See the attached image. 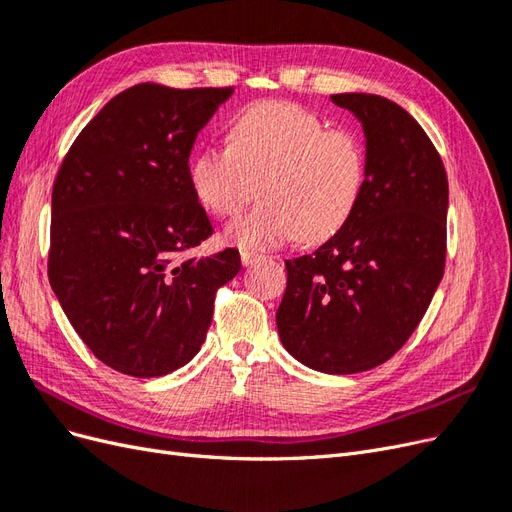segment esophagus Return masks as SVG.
I'll return each instance as SVG.
<instances>
[{"label": "esophagus", "instance_id": "34e87169", "mask_svg": "<svg viewBox=\"0 0 512 512\" xmlns=\"http://www.w3.org/2000/svg\"><path fill=\"white\" fill-rule=\"evenodd\" d=\"M262 256L260 254H254V252H241V262H243V267H252V265H256V262L260 260Z\"/></svg>", "mask_w": 512, "mask_h": 512}]
</instances>
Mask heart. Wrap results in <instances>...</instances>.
<instances>
[{
    "instance_id": "heart-1",
    "label": "heart",
    "mask_w": 512,
    "mask_h": 512,
    "mask_svg": "<svg viewBox=\"0 0 512 512\" xmlns=\"http://www.w3.org/2000/svg\"><path fill=\"white\" fill-rule=\"evenodd\" d=\"M367 181V149L352 128H327L294 102H260L241 111L228 145L198 151L190 185L198 203L228 218L256 194L262 203L232 220L224 239L245 252H265L299 239L335 237L359 209Z\"/></svg>"
}]
</instances>
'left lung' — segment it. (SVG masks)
Wrapping results in <instances>:
<instances>
[{
	"label": "left lung",
	"mask_w": 512,
	"mask_h": 512,
	"mask_svg": "<svg viewBox=\"0 0 512 512\" xmlns=\"http://www.w3.org/2000/svg\"><path fill=\"white\" fill-rule=\"evenodd\" d=\"M331 100L363 123L365 192L335 237L286 260L275 320L294 359L356 374L389 361L427 312L444 275L448 179L438 149L399 104L374 94Z\"/></svg>",
	"instance_id": "left-lung-1"
}]
</instances>
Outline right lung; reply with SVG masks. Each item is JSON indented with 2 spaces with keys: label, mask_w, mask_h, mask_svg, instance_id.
Returning <instances> with one entry per match:
<instances>
[{
  "label": "right lung",
  "mask_w": 512,
  "mask_h": 512,
  "mask_svg": "<svg viewBox=\"0 0 512 512\" xmlns=\"http://www.w3.org/2000/svg\"><path fill=\"white\" fill-rule=\"evenodd\" d=\"M232 87L121 91L76 136L53 185L49 282L98 359L134 378L192 361L239 252L181 258L213 226L190 185L198 132Z\"/></svg>",
  "instance_id": "1"
}]
</instances>
